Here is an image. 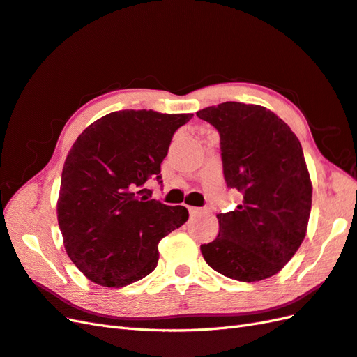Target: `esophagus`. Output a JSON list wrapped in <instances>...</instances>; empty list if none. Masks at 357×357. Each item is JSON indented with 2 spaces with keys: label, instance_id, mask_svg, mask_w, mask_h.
<instances>
[{
  "label": "esophagus",
  "instance_id": "obj_1",
  "mask_svg": "<svg viewBox=\"0 0 357 357\" xmlns=\"http://www.w3.org/2000/svg\"><path fill=\"white\" fill-rule=\"evenodd\" d=\"M187 208H188V213L191 215H196V214H199L200 211H202V209H200V208H195V206H187Z\"/></svg>",
  "mask_w": 357,
  "mask_h": 357
}]
</instances>
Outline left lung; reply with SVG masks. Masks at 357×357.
Returning <instances> with one entry per match:
<instances>
[{"mask_svg": "<svg viewBox=\"0 0 357 357\" xmlns=\"http://www.w3.org/2000/svg\"><path fill=\"white\" fill-rule=\"evenodd\" d=\"M220 134L227 187L243 195L217 214L218 235L200 245L206 264L226 278L258 282L274 276L305 240L312 182L301 144L270 109L223 102L196 113Z\"/></svg>", "mask_w": 357, "mask_h": 357, "instance_id": "8db88e82", "label": "left lung"}]
</instances>
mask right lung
Returning a JSON list of instances; mask_svg holds the SVG:
<instances>
[{
    "mask_svg": "<svg viewBox=\"0 0 357 357\" xmlns=\"http://www.w3.org/2000/svg\"><path fill=\"white\" fill-rule=\"evenodd\" d=\"M193 114L122 109L89 125L61 172L57 218L70 261L100 287L121 288L158 264V243L188 218L151 199L172 137Z\"/></svg>",
    "mask_w": 357,
    "mask_h": 357,
    "instance_id": "obj_1",
    "label": "right lung"
}]
</instances>
